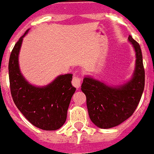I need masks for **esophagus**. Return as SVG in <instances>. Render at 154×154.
Wrapping results in <instances>:
<instances>
[{"instance_id":"1","label":"esophagus","mask_w":154,"mask_h":154,"mask_svg":"<svg viewBox=\"0 0 154 154\" xmlns=\"http://www.w3.org/2000/svg\"><path fill=\"white\" fill-rule=\"evenodd\" d=\"M82 83V79L80 77H79V76H75V77H74L72 79V85L74 87H75V88H79V86L81 85Z\"/></svg>"}]
</instances>
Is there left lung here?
Listing matches in <instances>:
<instances>
[{
  "label": "left lung",
  "mask_w": 154,
  "mask_h": 154,
  "mask_svg": "<svg viewBox=\"0 0 154 154\" xmlns=\"http://www.w3.org/2000/svg\"><path fill=\"white\" fill-rule=\"evenodd\" d=\"M136 56L135 68L131 80L120 86H108L86 76L81 90L86 96L90 120L102 129L115 127L132 116L140 103L144 88V69L140 44L129 36Z\"/></svg>",
  "instance_id": "8db88e82"
}]
</instances>
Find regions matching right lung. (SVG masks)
Instances as JSON below:
<instances>
[{
  "label": "right lung",
  "mask_w": 154,
  "mask_h": 154,
  "mask_svg": "<svg viewBox=\"0 0 154 154\" xmlns=\"http://www.w3.org/2000/svg\"><path fill=\"white\" fill-rule=\"evenodd\" d=\"M29 30L15 43L10 57L11 96L15 106L31 124L44 131H56L66 122L67 110L76 90L71 85L73 75H59L43 87H37L27 81L20 72L19 53Z\"/></svg>",
  "instance_id": "obj_1"
}]
</instances>
